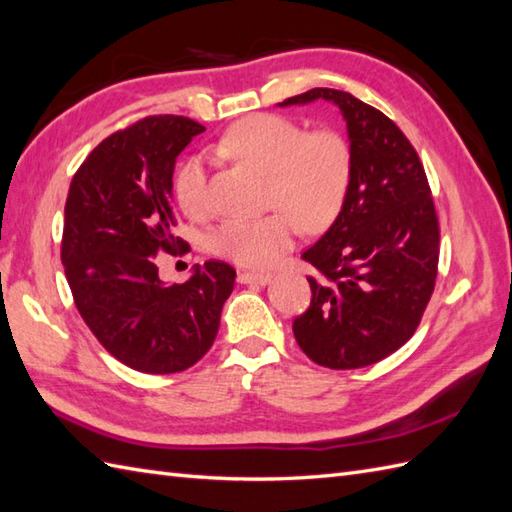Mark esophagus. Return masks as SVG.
<instances>
[{"label": "esophagus", "mask_w": 512, "mask_h": 512, "mask_svg": "<svg viewBox=\"0 0 512 512\" xmlns=\"http://www.w3.org/2000/svg\"><path fill=\"white\" fill-rule=\"evenodd\" d=\"M271 278H273L271 273H263V271H243V273H239L241 284H269Z\"/></svg>", "instance_id": "1"}]
</instances>
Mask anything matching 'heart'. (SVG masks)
I'll return each mask as SVG.
<instances>
[{"mask_svg":"<svg viewBox=\"0 0 512 512\" xmlns=\"http://www.w3.org/2000/svg\"><path fill=\"white\" fill-rule=\"evenodd\" d=\"M221 152L271 176L269 202L276 213L260 219H230L210 234V249L241 267H269L299 239L302 226L321 232L332 226L350 193L354 156L336 130L306 132L278 115H254L232 126ZM178 202L199 217L208 208V171L193 156L176 180Z\"/></svg>","mask_w":512,"mask_h":512,"instance_id":"heart-1","label":"heart"}]
</instances>
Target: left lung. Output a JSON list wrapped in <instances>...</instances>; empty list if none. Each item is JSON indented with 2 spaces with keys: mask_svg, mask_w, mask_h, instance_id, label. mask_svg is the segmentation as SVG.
<instances>
[{
  "mask_svg": "<svg viewBox=\"0 0 512 512\" xmlns=\"http://www.w3.org/2000/svg\"><path fill=\"white\" fill-rule=\"evenodd\" d=\"M317 99L341 110L354 171L339 217L302 254L321 278H308L313 299L293 334L317 365L358 369L415 334L434 291L439 219L415 147L384 112L336 89H310L278 106Z\"/></svg>",
  "mask_w": 512,
  "mask_h": 512,
  "instance_id": "obj_1",
  "label": "left lung"
}]
</instances>
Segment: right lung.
Listing matches in <instances>:
<instances>
[{"instance_id":"add662e5","label":"right lung","mask_w":512,"mask_h":512,"mask_svg":"<svg viewBox=\"0 0 512 512\" xmlns=\"http://www.w3.org/2000/svg\"><path fill=\"white\" fill-rule=\"evenodd\" d=\"M204 126L147 117L110 134L71 180L62 267L80 315L117 360L143 373L193 367L213 345L236 271L195 265L184 284L158 278L156 254L184 245L176 226L173 167Z\"/></svg>"}]
</instances>
